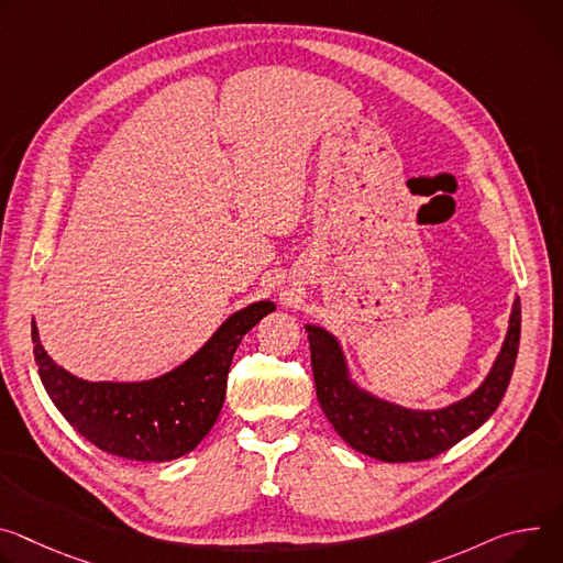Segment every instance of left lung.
Returning <instances> with one entry per match:
<instances>
[{"label": "left lung", "instance_id": "1", "mask_svg": "<svg viewBox=\"0 0 563 563\" xmlns=\"http://www.w3.org/2000/svg\"><path fill=\"white\" fill-rule=\"evenodd\" d=\"M305 330L310 339L317 397L334 431L352 449L384 463H413L451 449L498 408L519 354L521 300H515L505 343L481 388L438 411H411L356 388L347 377L336 339L317 325Z\"/></svg>", "mask_w": 563, "mask_h": 563}]
</instances>
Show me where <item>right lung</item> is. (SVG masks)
I'll use <instances>...</instances> for the list:
<instances>
[{
  "mask_svg": "<svg viewBox=\"0 0 563 563\" xmlns=\"http://www.w3.org/2000/svg\"><path fill=\"white\" fill-rule=\"evenodd\" d=\"M276 310L253 302L229 317L186 364L168 375L136 384L85 382L60 368L40 343L31 323L40 379L63 418L100 451L141 463H166L192 451L224 404L227 377L242 336Z\"/></svg>",
  "mask_w": 563,
  "mask_h": 563,
  "instance_id": "right-lung-1",
  "label": "right lung"
}]
</instances>
